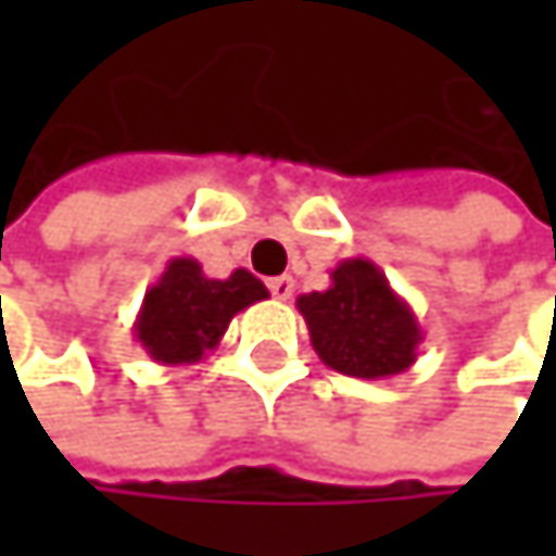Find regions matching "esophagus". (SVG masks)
I'll list each match as a JSON object with an SVG mask.
<instances>
[{
  "label": "esophagus",
  "instance_id": "esophagus-1",
  "mask_svg": "<svg viewBox=\"0 0 556 556\" xmlns=\"http://www.w3.org/2000/svg\"><path fill=\"white\" fill-rule=\"evenodd\" d=\"M270 292H274V299H279V302H286L289 295H292V289H295V279L292 277H274L270 282Z\"/></svg>",
  "mask_w": 556,
  "mask_h": 556
}]
</instances>
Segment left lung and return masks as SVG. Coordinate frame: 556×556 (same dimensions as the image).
<instances>
[{"label":"left lung","instance_id":"8db88e82","mask_svg":"<svg viewBox=\"0 0 556 556\" xmlns=\"http://www.w3.org/2000/svg\"><path fill=\"white\" fill-rule=\"evenodd\" d=\"M308 338L325 367L387 380L418 361L425 341L412 305L389 286L387 274L367 257H348L331 270V286L295 299Z\"/></svg>","mask_w":556,"mask_h":556}]
</instances>
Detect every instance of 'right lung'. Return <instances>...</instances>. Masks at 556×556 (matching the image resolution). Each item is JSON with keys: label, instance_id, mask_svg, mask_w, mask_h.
<instances>
[{"label": "right lung", "instance_id": "right-lung-1", "mask_svg": "<svg viewBox=\"0 0 556 556\" xmlns=\"http://www.w3.org/2000/svg\"><path fill=\"white\" fill-rule=\"evenodd\" d=\"M267 286L248 270L212 279L192 257H173L167 270L144 292L135 318V341L154 364L189 367L218 348L231 318L267 299Z\"/></svg>", "mask_w": 556, "mask_h": 556}]
</instances>
